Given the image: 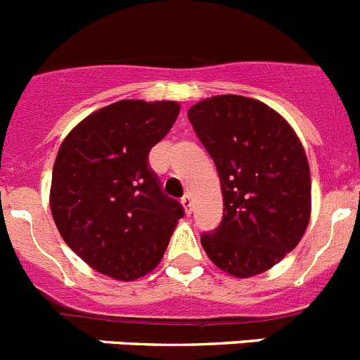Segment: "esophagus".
<instances>
[{"mask_svg": "<svg viewBox=\"0 0 360 360\" xmlns=\"http://www.w3.org/2000/svg\"><path fill=\"white\" fill-rule=\"evenodd\" d=\"M182 205H184V210H186V214H187V215L193 214V210H194V203H193V198H191L189 194H187V196L184 198V200H182Z\"/></svg>", "mask_w": 360, "mask_h": 360, "instance_id": "1", "label": "esophagus"}]
</instances>
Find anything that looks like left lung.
<instances>
[{"label":"left lung","mask_w":360,"mask_h":360,"mask_svg":"<svg viewBox=\"0 0 360 360\" xmlns=\"http://www.w3.org/2000/svg\"><path fill=\"white\" fill-rule=\"evenodd\" d=\"M187 118L214 159L222 222L201 235L215 266L258 276L299 245L311 219V171L293 127L276 109L242 95H215Z\"/></svg>","instance_id":"1"}]
</instances>
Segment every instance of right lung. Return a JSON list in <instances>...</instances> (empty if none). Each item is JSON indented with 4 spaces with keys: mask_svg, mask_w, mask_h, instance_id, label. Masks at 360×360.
Segmentation results:
<instances>
[{
    "mask_svg": "<svg viewBox=\"0 0 360 360\" xmlns=\"http://www.w3.org/2000/svg\"><path fill=\"white\" fill-rule=\"evenodd\" d=\"M178 112L174 101H118L81 120L60 145L51 214L65 244L98 274L134 281L152 272L184 217L148 167Z\"/></svg>",
    "mask_w": 360,
    "mask_h": 360,
    "instance_id": "1",
    "label": "right lung"
}]
</instances>
